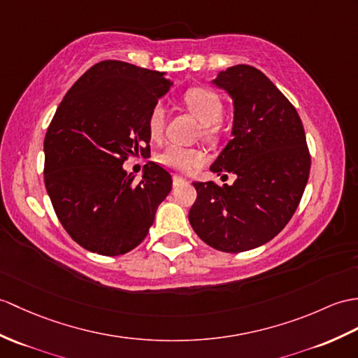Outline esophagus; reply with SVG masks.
I'll list each match as a JSON object with an SVG mask.
<instances>
[{
    "mask_svg": "<svg viewBox=\"0 0 358 358\" xmlns=\"http://www.w3.org/2000/svg\"><path fill=\"white\" fill-rule=\"evenodd\" d=\"M182 182H187V180L185 177H180V176L173 177V186H180V185H182Z\"/></svg>",
    "mask_w": 358,
    "mask_h": 358,
    "instance_id": "1",
    "label": "esophagus"
}]
</instances>
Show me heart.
<instances>
[{"label":"heart","mask_w":358,"mask_h":358,"mask_svg":"<svg viewBox=\"0 0 358 358\" xmlns=\"http://www.w3.org/2000/svg\"><path fill=\"white\" fill-rule=\"evenodd\" d=\"M182 102L195 114V117L206 124L204 134L212 137L215 134L213 124L220 122L224 113V105L221 97L215 91L204 87H192L185 91ZM164 129V110L162 105H155L148 117V131L149 136L159 140L163 136ZM157 160L164 168L173 172L186 173L206 163V154L201 149L196 148H182L177 145H171L162 151Z\"/></svg>","instance_id":"b5f03b06"}]
</instances>
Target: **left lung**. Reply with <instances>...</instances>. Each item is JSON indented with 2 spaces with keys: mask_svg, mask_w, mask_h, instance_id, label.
I'll list each match as a JSON object with an SVG mask.
<instances>
[{
  "mask_svg": "<svg viewBox=\"0 0 358 358\" xmlns=\"http://www.w3.org/2000/svg\"><path fill=\"white\" fill-rule=\"evenodd\" d=\"M213 84L234 99L231 140L210 166L231 172V186L195 181L190 226L206 244L247 252L276 236L294 215L310 177L311 155L292 102L255 66L235 65ZM221 177V178H222Z\"/></svg>",
  "mask_w": 358,
  "mask_h": 358,
  "instance_id": "left-lung-1",
  "label": "left lung"
}]
</instances>
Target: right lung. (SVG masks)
<instances>
[{"label": "right lung", "instance_id": "1", "mask_svg": "<svg viewBox=\"0 0 358 358\" xmlns=\"http://www.w3.org/2000/svg\"><path fill=\"white\" fill-rule=\"evenodd\" d=\"M169 87L164 73L102 61L57 106L44 138V182L57 220L85 250L131 252L171 192L160 164L148 163L138 182L123 169L131 155L151 154L148 117Z\"/></svg>", "mask_w": 358, "mask_h": 358}]
</instances>
